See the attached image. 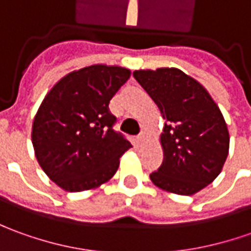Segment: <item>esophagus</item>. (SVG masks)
Returning <instances> with one entry per match:
<instances>
[{
	"instance_id": "34e87169",
	"label": "esophagus",
	"mask_w": 251,
	"mask_h": 251,
	"mask_svg": "<svg viewBox=\"0 0 251 251\" xmlns=\"http://www.w3.org/2000/svg\"><path fill=\"white\" fill-rule=\"evenodd\" d=\"M134 141H136V144H137V146H141V144H143V143L146 141V136H144V134L141 133V134H139V136H137V137L134 139Z\"/></svg>"
}]
</instances>
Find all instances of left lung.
Segmentation results:
<instances>
[{
  "label": "left lung",
  "mask_w": 251,
  "mask_h": 251,
  "mask_svg": "<svg viewBox=\"0 0 251 251\" xmlns=\"http://www.w3.org/2000/svg\"><path fill=\"white\" fill-rule=\"evenodd\" d=\"M133 75L165 119L163 162L150 175L151 181L177 195L203 190L221 173L229 151V133L219 105L178 68L136 70Z\"/></svg>",
  "instance_id": "obj_1"
}]
</instances>
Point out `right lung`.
Returning <instances> with one entry per match:
<instances>
[{
  "instance_id": "right-lung-1",
  "label": "right lung",
  "mask_w": 251,
  "mask_h": 251,
  "mask_svg": "<svg viewBox=\"0 0 251 251\" xmlns=\"http://www.w3.org/2000/svg\"><path fill=\"white\" fill-rule=\"evenodd\" d=\"M130 70L93 64L68 73L47 93L34 117L31 140L47 176L68 192L93 190L117 173L132 144L114 132L108 104Z\"/></svg>"
}]
</instances>
